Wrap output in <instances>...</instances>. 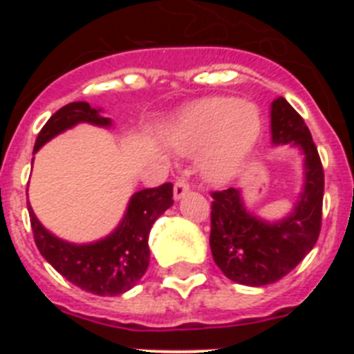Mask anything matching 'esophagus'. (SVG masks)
Returning a JSON list of instances; mask_svg holds the SVG:
<instances>
[{
  "mask_svg": "<svg viewBox=\"0 0 354 354\" xmlns=\"http://www.w3.org/2000/svg\"><path fill=\"white\" fill-rule=\"evenodd\" d=\"M187 192H189V184H187L186 180L179 179V180H177V183H175V186H174V198L175 200H180L184 195H186Z\"/></svg>",
  "mask_w": 354,
  "mask_h": 354,
  "instance_id": "34e87169",
  "label": "esophagus"
}]
</instances>
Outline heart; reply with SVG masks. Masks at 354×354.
<instances>
[{
    "label": "heart",
    "instance_id": "b5f03b06",
    "mask_svg": "<svg viewBox=\"0 0 354 354\" xmlns=\"http://www.w3.org/2000/svg\"><path fill=\"white\" fill-rule=\"evenodd\" d=\"M261 133V115L252 102L209 97L183 111L170 133L180 154L202 150L200 167L207 179L220 180L246 158Z\"/></svg>",
    "mask_w": 354,
    "mask_h": 354
}]
</instances>
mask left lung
Wrapping results in <instances>:
<instances>
[{
    "mask_svg": "<svg viewBox=\"0 0 354 354\" xmlns=\"http://www.w3.org/2000/svg\"><path fill=\"white\" fill-rule=\"evenodd\" d=\"M271 143L298 147L303 154L301 193L286 218L266 221L250 212L239 187L212 193V259L225 277L241 286L278 282L314 248L321 232L323 165L305 120L283 97L271 102Z\"/></svg>",
    "mask_w": 354,
    "mask_h": 354,
    "instance_id": "8db88e82",
    "label": "left lung"
}]
</instances>
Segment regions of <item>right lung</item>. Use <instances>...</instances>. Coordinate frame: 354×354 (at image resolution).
Instances as JSON below:
<instances>
[{
  "label": "right lung",
  "instance_id": "1",
  "mask_svg": "<svg viewBox=\"0 0 354 354\" xmlns=\"http://www.w3.org/2000/svg\"><path fill=\"white\" fill-rule=\"evenodd\" d=\"M77 124L111 127V118L102 109L77 101L64 106L46 122L37 136L33 154L42 145ZM174 184L142 189L131 196L126 212L113 232L93 243L76 245L56 237L37 220L28 202L35 245L49 264L64 278L97 296H118L140 282L149 268V234L162 212L174 204Z\"/></svg>",
  "mask_w": 354,
  "mask_h": 354
}]
</instances>
